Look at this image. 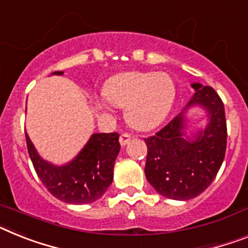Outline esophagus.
I'll list each match as a JSON object with an SVG mask.
<instances>
[{"label": "esophagus", "instance_id": "obj_1", "mask_svg": "<svg viewBox=\"0 0 248 248\" xmlns=\"http://www.w3.org/2000/svg\"><path fill=\"white\" fill-rule=\"evenodd\" d=\"M131 139H132L131 134H128V132H124V134H121L120 136V143L122 145V146H124V145H127V143L130 142Z\"/></svg>", "mask_w": 248, "mask_h": 248}]
</instances>
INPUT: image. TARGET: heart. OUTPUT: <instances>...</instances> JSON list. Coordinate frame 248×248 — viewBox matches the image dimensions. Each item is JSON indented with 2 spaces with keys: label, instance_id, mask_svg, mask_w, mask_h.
<instances>
[{
  "label": "heart",
  "instance_id": "1",
  "mask_svg": "<svg viewBox=\"0 0 248 248\" xmlns=\"http://www.w3.org/2000/svg\"><path fill=\"white\" fill-rule=\"evenodd\" d=\"M105 97L111 105L126 108V120L136 130H151L170 111L175 84L165 73H127L106 84Z\"/></svg>",
  "mask_w": 248,
  "mask_h": 248
}]
</instances>
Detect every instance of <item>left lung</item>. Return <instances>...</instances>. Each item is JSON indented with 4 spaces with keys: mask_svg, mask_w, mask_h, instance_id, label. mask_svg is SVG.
Masks as SVG:
<instances>
[{
    "mask_svg": "<svg viewBox=\"0 0 248 248\" xmlns=\"http://www.w3.org/2000/svg\"><path fill=\"white\" fill-rule=\"evenodd\" d=\"M193 88L195 93L186 108L193 105L207 108L209 124L204 132H199L194 141L184 140V114L179 113L154 136L143 139L147 182L159 194L175 201H188L203 193L217 175L226 154L223 102L209 85L195 83Z\"/></svg>",
    "mask_w": 248,
    "mask_h": 248,
    "instance_id": "left-lung-1",
    "label": "left lung"
}]
</instances>
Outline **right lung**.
Returning <instances> with one entry per match:
<instances>
[{
  "instance_id": "right-lung-1",
  "label": "right lung",
  "mask_w": 248,
  "mask_h": 248,
  "mask_svg": "<svg viewBox=\"0 0 248 248\" xmlns=\"http://www.w3.org/2000/svg\"><path fill=\"white\" fill-rule=\"evenodd\" d=\"M53 74H63L54 72ZM26 145L37 176L44 186L59 201L69 204H87L105 194L113 180L114 160L120 153V135L94 134L72 163L58 168L37 155L28 135Z\"/></svg>"
}]
</instances>
